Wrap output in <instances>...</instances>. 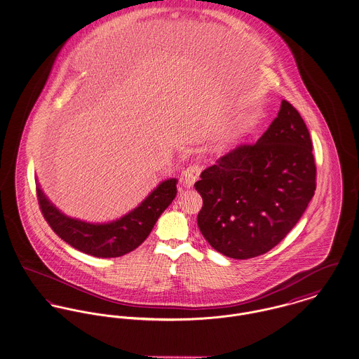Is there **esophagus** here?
<instances>
[{
  "label": "esophagus",
  "instance_id": "34e87169",
  "mask_svg": "<svg viewBox=\"0 0 359 359\" xmlns=\"http://www.w3.org/2000/svg\"><path fill=\"white\" fill-rule=\"evenodd\" d=\"M200 171H201V168L196 166V165H191L189 168H187L182 171L181 181H182L185 188H191L194 185V182L198 180Z\"/></svg>",
  "mask_w": 359,
  "mask_h": 359
}]
</instances>
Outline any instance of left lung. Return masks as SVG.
<instances>
[{
    "label": "left lung",
    "instance_id": "1",
    "mask_svg": "<svg viewBox=\"0 0 359 359\" xmlns=\"http://www.w3.org/2000/svg\"><path fill=\"white\" fill-rule=\"evenodd\" d=\"M309 130L282 100L257 143L239 145L201 172L197 224L219 253L237 260L276 246L305 212L316 191Z\"/></svg>",
    "mask_w": 359,
    "mask_h": 359
}]
</instances>
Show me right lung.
Segmentation results:
<instances>
[{
  "mask_svg": "<svg viewBox=\"0 0 359 359\" xmlns=\"http://www.w3.org/2000/svg\"><path fill=\"white\" fill-rule=\"evenodd\" d=\"M177 178L162 181L126 215L107 223H90L61 212L36 185L41 211L54 233L74 249L102 259L120 257L143 243L156 220L177 196Z\"/></svg>",
  "mask_w": 359,
  "mask_h": 359,
  "instance_id": "1",
  "label": "right lung"
}]
</instances>
